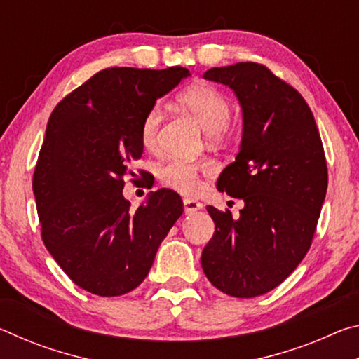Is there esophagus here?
<instances>
[{
    "instance_id": "1",
    "label": "esophagus",
    "mask_w": 359,
    "mask_h": 359,
    "mask_svg": "<svg viewBox=\"0 0 359 359\" xmlns=\"http://www.w3.org/2000/svg\"><path fill=\"white\" fill-rule=\"evenodd\" d=\"M184 209H185L187 215H191V214H194V212H198L199 209H203V204L196 201V199L187 198V199H184Z\"/></svg>"
}]
</instances>
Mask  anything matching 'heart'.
Instances as JSON below:
<instances>
[{
	"label": "heart",
	"mask_w": 359,
	"mask_h": 359,
	"mask_svg": "<svg viewBox=\"0 0 359 359\" xmlns=\"http://www.w3.org/2000/svg\"><path fill=\"white\" fill-rule=\"evenodd\" d=\"M179 102L199 120L203 128L214 139H220L231 118V102L222 92L210 85H194L179 96ZM163 109L160 104L151 106L141 121V142L145 150L154 151L160 142V126ZM215 166L210 161H182L171 160L160 168V180L172 190L193 193L199 187V175H210Z\"/></svg>",
	"instance_id": "heart-1"
}]
</instances>
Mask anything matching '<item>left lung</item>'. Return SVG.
<instances>
[{
  "instance_id": "left-lung-1",
  "label": "left lung",
  "mask_w": 359,
  "mask_h": 359,
  "mask_svg": "<svg viewBox=\"0 0 359 359\" xmlns=\"http://www.w3.org/2000/svg\"><path fill=\"white\" fill-rule=\"evenodd\" d=\"M203 77L233 90L244 121L236 161L217 180L244 209L234 220L208 205L215 233L203 271L223 293L255 297L278 287L311 248L327 188L323 144L306 100L264 65L236 63Z\"/></svg>"
}]
</instances>
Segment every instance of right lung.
<instances>
[{
	"label": "right lung",
	"instance_id": "add662e5",
	"mask_svg": "<svg viewBox=\"0 0 359 359\" xmlns=\"http://www.w3.org/2000/svg\"><path fill=\"white\" fill-rule=\"evenodd\" d=\"M190 71L107 68L58 102L33 175L41 234L72 282L98 296L142 283L158 247L184 212L177 193L151 191L136 210L123 177L142 156L145 112Z\"/></svg>",
	"mask_w": 359,
	"mask_h": 359
}]
</instances>
